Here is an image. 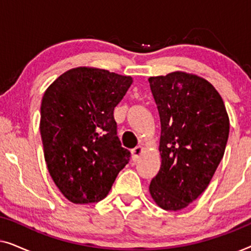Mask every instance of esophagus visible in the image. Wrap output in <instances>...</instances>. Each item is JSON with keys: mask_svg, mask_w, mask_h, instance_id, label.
I'll use <instances>...</instances> for the list:
<instances>
[{"mask_svg": "<svg viewBox=\"0 0 251 251\" xmlns=\"http://www.w3.org/2000/svg\"><path fill=\"white\" fill-rule=\"evenodd\" d=\"M142 154H143V147L142 146H137V147H135V149H133L132 151H131V155H132V160L135 161H138L139 160V157L142 156Z\"/></svg>", "mask_w": 251, "mask_h": 251, "instance_id": "34e87169", "label": "esophagus"}]
</instances>
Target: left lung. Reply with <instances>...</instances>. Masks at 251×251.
<instances>
[{"mask_svg":"<svg viewBox=\"0 0 251 251\" xmlns=\"http://www.w3.org/2000/svg\"><path fill=\"white\" fill-rule=\"evenodd\" d=\"M159 112L161 167L150 193L164 210H181L210 183L224 155L229 120L207 80L184 72L149 78Z\"/></svg>","mask_w":251,"mask_h":251,"instance_id":"8db88e82","label":"left lung"}]
</instances>
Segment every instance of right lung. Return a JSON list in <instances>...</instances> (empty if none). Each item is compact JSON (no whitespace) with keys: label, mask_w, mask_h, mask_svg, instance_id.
<instances>
[{"label":"right lung","mask_w":251,"mask_h":251,"mask_svg":"<svg viewBox=\"0 0 251 251\" xmlns=\"http://www.w3.org/2000/svg\"><path fill=\"white\" fill-rule=\"evenodd\" d=\"M131 83L130 76L77 67L44 92L40 122L44 159L54 184L73 203L102 200L129 162L113 113Z\"/></svg>","instance_id":"1"}]
</instances>
